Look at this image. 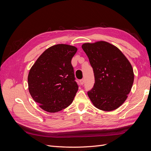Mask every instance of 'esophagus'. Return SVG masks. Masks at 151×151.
<instances>
[{
	"label": "esophagus",
	"instance_id": "34e87169",
	"mask_svg": "<svg viewBox=\"0 0 151 151\" xmlns=\"http://www.w3.org/2000/svg\"><path fill=\"white\" fill-rule=\"evenodd\" d=\"M80 83H81V85H83L84 84V79H83L80 80Z\"/></svg>",
	"mask_w": 151,
	"mask_h": 151
}]
</instances>
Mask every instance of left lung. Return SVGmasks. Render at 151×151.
Returning a JSON list of instances; mask_svg holds the SVG:
<instances>
[{
    "label": "left lung",
    "mask_w": 151,
    "mask_h": 151,
    "mask_svg": "<svg viewBox=\"0 0 151 151\" xmlns=\"http://www.w3.org/2000/svg\"><path fill=\"white\" fill-rule=\"evenodd\" d=\"M93 68L95 83L88 92L94 106L111 111L125 101L134 83L131 63L115 45L104 41L82 45Z\"/></svg>",
    "instance_id": "1"
}]
</instances>
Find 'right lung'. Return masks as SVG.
I'll return each mask as SVG.
<instances>
[{"instance_id":"right-lung-1","label":"right lung","mask_w":151,"mask_h":151,"mask_svg":"<svg viewBox=\"0 0 151 151\" xmlns=\"http://www.w3.org/2000/svg\"><path fill=\"white\" fill-rule=\"evenodd\" d=\"M76 47L58 44L47 48L29 70V92L43 110L56 113L72 103L78 91L75 81L72 57Z\"/></svg>"}]
</instances>
